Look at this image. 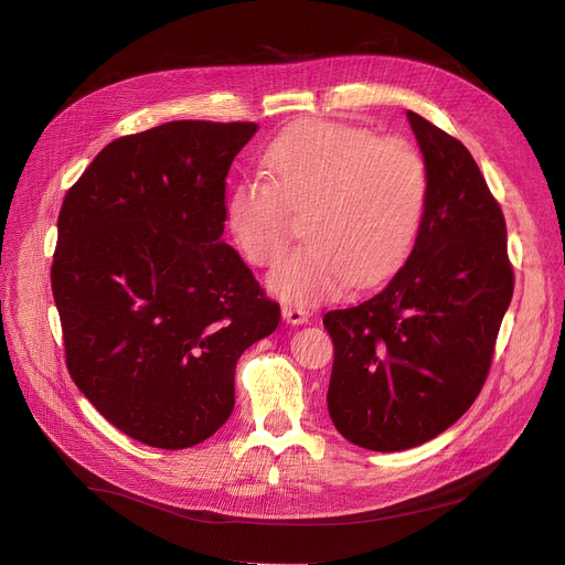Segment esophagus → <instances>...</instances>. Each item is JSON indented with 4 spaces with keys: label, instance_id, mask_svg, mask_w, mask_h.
Instances as JSON below:
<instances>
[{
    "label": "esophagus",
    "instance_id": "esophagus-1",
    "mask_svg": "<svg viewBox=\"0 0 565 565\" xmlns=\"http://www.w3.org/2000/svg\"><path fill=\"white\" fill-rule=\"evenodd\" d=\"M281 316L290 324H302V322L309 320V311L305 307H300V305H284L281 307Z\"/></svg>",
    "mask_w": 565,
    "mask_h": 565
}]
</instances>
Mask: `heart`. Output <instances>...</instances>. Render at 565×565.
<instances>
[{
    "instance_id": "heart-1",
    "label": "heart",
    "mask_w": 565,
    "mask_h": 565,
    "mask_svg": "<svg viewBox=\"0 0 565 565\" xmlns=\"http://www.w3.org/2000/svg\"><path fill=\"white\" fill-rule=\"evenodd\" d=\"M228 196L235 245L258 267L281 260L290 243V211H309V245L270 275L290 302L334 298L350 281L369 288L409 254L424 220L428 169L409 141L341 124H305L279 135Z\"/></svg>"
}]
</instances>
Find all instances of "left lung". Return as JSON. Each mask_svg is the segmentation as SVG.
I'll use <instances>...</instances> for the list:
<instances>
[{"label":"left lung","instance_id":"8db88e82","mask_svg":"<svg viewBox=\"0 0 565 565\" xmlns=\"http://www.w3.org/2000/svg\"><path fill=\"white\" fill-rule=\"evenodd\" d=\"M428 169L426 211L407 263L358 307L328 311V409L371 451H403L454 426L481 394L513 298L507 220L471 153L407 111Z\"/></svg>","mask_w":565,"mask_h":565}]
</instances>
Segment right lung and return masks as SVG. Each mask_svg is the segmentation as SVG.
Returning a JSON list of instances; mask_svg holds the SVG:
<instances>
[{
	"label": "right lung",
	"instance_id": "add662e5",
	"mask_svg": "<svg viewBox=\"0 0 565 565\" xmlns=\"http://www.w3.org/2000/svg\"><path fill=\"white\" fill-rule=\"evenodd\" d=\"M252 121H171L107 143L66 192L52 295L77 390L128 437L188 449L235 405V364L281 309L222 243Z\"/></svg>",
	"mask_w": 565,
	"mask_h": 565
}]
</instances>
